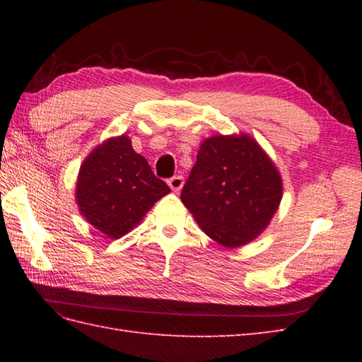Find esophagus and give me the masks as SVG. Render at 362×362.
<instances>
[{"label":"esophagus","mask_w":362,"mask_h":362,"mask_svg":"<svg viewBox=\"0 0 362 362\" xmlns=\"http://www.w3.org/2000/svg\"><path fill=\"white\" fill-rule=\"evenodd\" d=\"M168 185H169V188L174 191V193H177V191H180L182 187H183V177L182 175L171 177V179L168 180Z\"/></svg>","instance_id":"1"}]
</instances>
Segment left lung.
I'll list each match as a JSON object with an SVG mask.
<instances>
[{
    "label": "left lung",
    "instance_id": "left-lung-1",
    "mask_svg": "<svg viewBox=\"0 0 362 362\" xmlns=\"http://www.w3.org/2000/svg\"><path fill=\"white\" fill-rule=\"evenodd\" d=\"M281 197L279 168L244 132L204 140L180 196L202 232L227 249L257 240Z\"/></svg>",
    "mask_w": 362,
    "mask_h": 362
}]
</instances>
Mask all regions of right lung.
<instances>
[{
  "label": "right lung",
  "mask_w": 362,
  "mask_h": 362,
  "mask_svg": "<svg viewBox=\"0 0 362 362\" xmlns=\"http://www.w3.org/2000/svg\"><path fill=\"white\" fill-rule=\"evenodd\" d=\"M168 193L171 189L124 134L98 144L82 161L76 182L81 216L110 240L127 235Z\"/></svg>",
  "instance_id": "obj_1"
}]
</instances>
